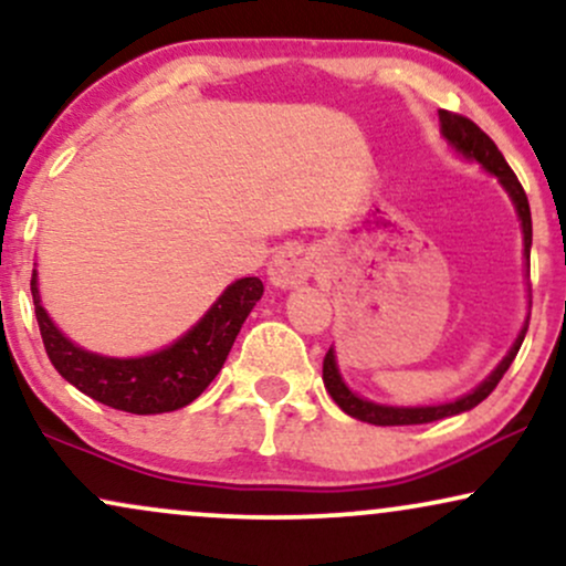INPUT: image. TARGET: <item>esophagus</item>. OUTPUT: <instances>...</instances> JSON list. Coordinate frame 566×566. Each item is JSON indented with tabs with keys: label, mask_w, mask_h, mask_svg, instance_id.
Masks as SVG:
<instances>
[{
	"label": "esophagus",
	"mask_w": 566,
	"mask_h": 566,
	"mask_svg": "<svg viewBox=\"0 0 566 566\" xmlns=\"http://www.w3.org/2000/svg\"><path fill=\"white\" fill-rule=\"evenodd\" d=\"M269 274L276 287H297L313 274V258L301 244H287L274 255Z\"/></svg>",
	"instance_id": "1"
}]
</instances>
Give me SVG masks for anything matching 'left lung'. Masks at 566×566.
Returning <instances> with one entry per match:
<instances>
[{"mask_svg": "<svg viewBox=\"0 0 566 566\" xmlns=\"http://www.w3.org/2000/svg\"><path fill=\"white\" fill-rule=\"evenodd\" d=\"M440 126H442V136H446V139L451 142V145L459 149L461 155L482 163L490 174L499 176V181L506 187V192L512 195L516 213H520V221H522L524 258H527V265H530V244H533V218H530V202H527V195H524L520 179H516V174L509 168V163L503 160L501 149L495 147V142L490 139V136L482 132L474 120H469L467 115L440 111ZM524 335H527V322H524L520 337H516V343H514V348L509 350V356L499 364V369L490 374V377L478 387V390L464 395V398L453 400V403L421 406V408H392V406H379V403H371V400L358 398L356 392H350L348 387H345L343 377H339V371H337L335 353L332 350L324 356V385H326V392L332 395V400H335V403L353 419L369 421V424H379V427L430 424V421L453 417V413L469 411V408L482 403V400H485L488 395L495 390V385L501 382L503 374L509 371V366H512V360L516 358V353H520V348H522Z\"/></svg>", "mask_w": 566, "mask_h": 566, "instance_id": "obj_1", "label": "left lung"}]
</instances>
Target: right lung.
Returning a JSON list of instances; mask_svg holds the SVG:
<instances>
[{"label": "right lung", "mask_w": 566, "mask_h": 566, "mask_svg": "<svg viewBox=\"0 0 566 566\" xmlns=\"http://www.w3.org/2000/svg\"><path fill=\"white\" fill-rule=\"evenodd\" d=\"M31 295L46 356L67 382L118 411L163 413L192 403L213 382L244 318L261 301L263 282L258 276L234 282L171 348L142 358H105L63 337L39 301L36 271L31 279Z\"/></svg>", "instance_id": "right-lung-1"}]
</instances>
